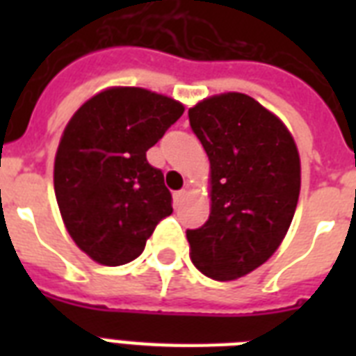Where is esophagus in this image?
Wrapping results in <instances>:
<instances>
[{
  "instance_id": "34e87169",
  "label": "esophagus",
  "mask_w": 356,
  "mask_h": 356,
  "mask_svg": "<svg viewBox=\"0 0 356 356\" xmlns=\"http://www.w3.org/2000/svg\"><path fill=\"white\" fill-rule=\"evenodd\" d=\"M184 197H186V190H179V192H175V194H173V203L179 207L184 201Z\"/></svg>"
}]
</instances>
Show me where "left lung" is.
Here are the masks:
<instances>
[{"label":"left lung","mask_w":356,"mask_h":356,"mask_svg":"<svg viewBox=\"0 0 356 356\" xmlns=\"http://www.w3.org/2000/svg\"><path fill=\"white\" fill-rule=\"evenodd\" d=\"M211 161V216L188 229L192 262L214 281H233L264 264L292 223L301 164L292 134L275 114L238 92L188 111Z\"/></svg>","instance_id":"1"}]
</instances>
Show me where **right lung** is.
<instances>
[{
    "mask_svg": "<svg viewBox=\"0 0 356 356\" xmlns=\"http://www.w3.org/2000/svg\"><path fill=\"white\" fill-rule=\"evenodd\" d=\"M184 113L145 88L114 86L72 116L55 155L53 184L70 236L92 260L122 266L138 257L172 194L145 151Z\"/></svg>",
    "mask_w": 356,
    "mask_h": 356,
    "instance_id": "obj_1",
    "label": "right lung"
}]
</instances>
